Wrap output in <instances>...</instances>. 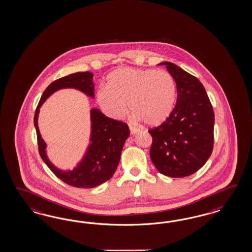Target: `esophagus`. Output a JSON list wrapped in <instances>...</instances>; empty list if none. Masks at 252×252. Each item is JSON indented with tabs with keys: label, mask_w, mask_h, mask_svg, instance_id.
Wrapping results in <instances>:
<instances>
[{
	"label": "esophagus",
	"mask_w": 252,
	"mask_h": 252,
	"mask_svg": "<svg viewBox=\"0 0 252 252\" xmlns=\"http://www.w3.org/2000/svg\"><path fill=\"white\" fill-rule=\"evenodd\" d=\"M129 129L130 132H131V134H136V133H137V132L139 131L138 128L135 127V126H129Z\"/></svg>",
	"instance_id": "obj_1"
}]
</instances>
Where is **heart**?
I'll return each instance as SVG.
<instances>
[{
  "mask_svg": "<svg viewBox=\"0 0 252 252\" xmlns=\"http://www.w3.org/2000/svg\"><path fill=\"white\" fill-rule=\"evenodd\" d=\"M176 99L175 78L155 69H116L108 76L107 87L97 92V101L107 115L122 118L130 103L137 119L153 126L167 120Z\"/></svg>",
  "mask_w": 252,
  "mask_h": 252,
  "instance_id": "b5f03b06",
  "label": "heart"
}]
</instances>
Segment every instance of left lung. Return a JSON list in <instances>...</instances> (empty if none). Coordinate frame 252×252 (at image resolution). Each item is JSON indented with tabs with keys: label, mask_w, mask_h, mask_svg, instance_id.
I'll use <instances>...</instances> for the list:
<instances>
[{
	"label": "left lung",
	"mask_w": 252,
	"mask_h": 252,
	"mask_svg": "<svg viewBox=\"0 0 252 252\" xmlns=\"http://www.w3.org/2000/svg\"><path fill=\"white\" fill-rule=\"evenodd\" d=\"M175 78L177 99L165 122L149 130L150 156L160 174L185 177L202 167L213 153L214 113L203 85L175 63L162 62Z\"/></svg>",
	"instance_id": "left-lung-1"
}]
</instances>
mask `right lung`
<instances>
[{
  "instance_id": "obj_1",
  "label": "right lung",
  "mask_w": 252,
  "mask_h": 252,
  "mask_svg": "<svg viewBox=\"0 0 252 252\" xmlns=\"http://www.w3.org/2000/svg\"><path fill=\"white\" fill-rule=\"evenodd\" d=\"M63 89H75L93 99L95 96L93 74L88 71L77 72L61 77L47 87L34 116L39 155L47 166L63 182L80 189L96 188L114 176L120 161L123 147L129 137V127L126 123L106 117L99 109L93 108L91 110V142L82 160L73 170L64 171L56 167L47 156V145L38 129V118L39 108L46 99Z\"/></svg>"
}]
</instances>
